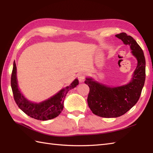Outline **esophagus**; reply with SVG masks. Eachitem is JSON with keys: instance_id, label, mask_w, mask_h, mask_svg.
<instances>
[{"instance_id": "34e87169", "label": "esophagus", "mask_w": 153, "mask_h": 153, "mask_svg": "<svg viewBox=\"0 0 153 153\" xmlns=\"http://www.w3.org/2000/svg\"><path fill=\"white\" fill-rule=\"evenodd\" d=\"M85 74L83 72H80L77 74V77H78V79L79 82H83L84 80H85Z\"/></svg>"}]
</instances>
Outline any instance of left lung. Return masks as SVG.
Here are the masks:
<instances>
[{
  "label": "left lung",
  "mask_w": 153,
  "mask_h": 153,
  "mask_svg": "<svg viewBox=\"0 0 153 153\" xmlns=\"http://www.w3.org/2000/svg\"><path fill=\"white\" fill-rule=\"evenodd\" d=\"M115 36L128 45L137 63L130 82L125 85L110 87L93 77L85 78V83L90 89L87 97L89 107L94 114L102 118H117L130 110L138 101L145 81V58L140 46L126 33Z\"/></svg>",
  "instance_id": "1"
}]
</instances>
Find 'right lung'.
Listing matches in <instances>:
<instances>
[{"label": "right lung", "mask_w": 153, "mask_h": 153, "mask_svg": "<svg viewBox=\"0 0 153 153\" xmlns=\"http://www.w3.org/2000/svg\"><path fill=\"white\" fill-rule=\"evenodd\" d=\"M79 84L75 79L70 85L62 89L53 96L40 102L30 101L19 90L17 79V68L15 62L13 64L11 87L15 101L18 107L29 116L39 120H48L56 118L64 108V100L68 92Z\"/></svg>", "instance_id": "add662e5"}]
</instances>
